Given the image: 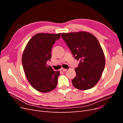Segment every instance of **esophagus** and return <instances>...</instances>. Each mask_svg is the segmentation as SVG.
Returning a JSON list of instances; mask_svg holds the SVG:
<instances>
[{"instance_id":"obj_1","label":"esophagus","mask_w":123,"mask_h":123,"mask_svg":"<svg viewBox=\"0 0 123 123\" xmlns=\"http://www.w3.org/2000/svg\"><path fill=\"white\" fill-rule=\"evenodd\" d=\"M67 70H68V69H64V68H61V71H63V72H66V71H67Z\"/></svg>"}]
</instances>
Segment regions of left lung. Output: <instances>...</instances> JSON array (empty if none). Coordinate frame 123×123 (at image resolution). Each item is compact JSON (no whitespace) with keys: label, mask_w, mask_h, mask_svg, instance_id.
I'll list each match as a JSON object with an SVG mask.
<instances>
[{"label":"left lung","mask_w":123,"mask_h":123,"mask_svg":"<svg viewBox=\"0 0 123 123\" xmlns=\"http://www.w3.org/2000/svg\"><path fill=\"white\" fill-rule=\"evenodd\" d=\"M62 37L76 60L73 86L80 90L90 89L99 81L105 66V57L98 39L91 33L80 31L62 33Z\"/></svg>","instance_id":"8db88e82"}]
</instances>
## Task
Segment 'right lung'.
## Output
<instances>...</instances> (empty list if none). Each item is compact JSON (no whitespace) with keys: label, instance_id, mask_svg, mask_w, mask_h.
Instances as JSON below:
<instances>
[{"label":"right lung","instance_id":"add662e5","mask_svg":"<svg viewBox=\"0 0 123 123\" xmlns=\"http://www.w3.org/2000/svg\"><path fill=\"white\" fill-rule=\"evenodd\" d=\"M61 33H37L30 39L22 56V64L29 83L35 90L47 93L56 87L59 71H55L47 62L51 58L52 48Z\"/></svg>","mask_w":123,"mask_h":123}]
</instances>
